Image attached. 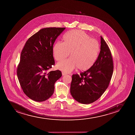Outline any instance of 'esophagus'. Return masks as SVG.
<instances>
[{
    "label": "esophagus",
    "instance_id": "1",
    "mask_svg": "<svg viewBox=\"0 0 135 135\" xmlns=\"http://www.w3.org/2000/svg\"><path fill=\"white\" fill-rule=\"evenodd\" d=\"M67 74L66 73H64V72H62V76H65Z\"/></svg>",
    "mask_w": 135,
    "mask_h": 135
}]
</instances>
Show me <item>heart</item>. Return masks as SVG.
<instances>
[{
  "label": "heart",
  "mask_w": 135,
  "mask_h": 135,
  "mask_svg": "<svg viewBox=\"0 0 135 135\" xmlns=\"http://www.w3.org/2000/svg\"><path fill=\"white\" fill-rule=\"evenodd\" d=\"M64 43L58 41L53 47L55 59L59 61L57 67L66 73L78 68L85 71L93 66L97 59L100 50L99 42L81 30H74L67 32L64 37Z\"/></svg>",
  "instance_id": "obj_1"
}]
</instances>
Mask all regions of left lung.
Returning a JSON list of instances; mask_svg holds the SVG:
<instances>
[{"mask_svg":"<svg viewBox=\"0 0 135 135\" xmlns=\"http://www.w3.org/2000/svg\"><path fill=\"white\" fill-rule=\"evenodd\" d=\"M100 51L93 66L78 74H73L70 87L71 96L83 104L99 99L107 89L111 79L113 65L111 53L101 36Z\"/></svg>","mask_w":135,"mask_h":135,"instance_id":"left-lung-1","label":"left lung"}]
</instances>
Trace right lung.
Masks as SVG:
<instances>
[{
  "label": "right lung",
  "mask_w": 135,
  "mask_h": 135,
  "mask_svg": "<svg viewBox=\"0 0 135 135\" xmlns=\"http://www.w3.org/2000/svg\"><path fill=\"white\" fill-rule=\"evenodd\" d=\"M65 27L40 29L28 39L21 54L17 76L22 89L33 100L42 102L51 97L60 71H48L55 64L53 45Z\"/></svg>",
  "instance_id": "obj_1"
}]
</instances>
